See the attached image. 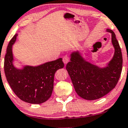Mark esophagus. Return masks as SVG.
<instances>
[{
	"label": "esophagus",
	"mask_w": 128,
	"mask_h": 128,
	"mask_svg": "<svg viewBox=\"0 0 128 128\" xmlns=\"http://www.w3.org/2000/svg\"><path fill=\"white\" fill-rule=\"evenodd\" d=\"M62 61H63V62H64V63L65 64H67V63L69 61H70V57L68 56H64V57H63Z\"/></svg>",
	"instance_id": "esophagus-1"
}]
</instances>
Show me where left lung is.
I'll list each match as a JSON object with an SVG mask.
<instances>
[{"label": "left lung", "mask_w": 128, "mask_h": 128, "mask_svg": "<svg viewBox=\"0 0 128 128\" xmlns=\"http://www.w3.org/2000/svg\"><path fill=\"white\" fill-rule=\"evenodd\" d=\"M112 42L115 49L114 57L108 67L100 68L84 60L78 52H72L66 66L76 93L81 98L93 100L102 98L114 89L122 72V55L119 42L112 30Z\"/></svg>", "instance_id": "1"}]
</instances>
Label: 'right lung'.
<instances>
[{"instance_id": "1", "label": "right lung", "mask_w": 128, "mask_h": 128, "mask_svg": "<svg viewBox=\"0 0 128 128\" xmlns=\"http://www.w3.org/2000/svg\"><path fill=\"white\" fill-rule=\"evenodd\" d=\"M17 34L11 39L4 56V70L8 83L16 96L25 102L40 104L46 102L52 94L54 74L64 64L62 58L50 61L37 67L25 66L16 69L12 64V45Z\"/></svg>"}]
</instances>
